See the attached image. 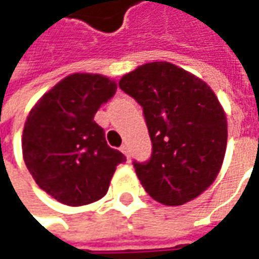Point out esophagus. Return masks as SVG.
Returning a JSON list of instances; mask_svg holds the SVG:
<instances>
[{
    "mask_svg": "<svg viewBox=\"0 0 259 259\" xmlns=\"http://www.w3.org/2000/svg\"><path fill=\"white\" fill-rule=\"evenodd\" d=\"M120 151L127 157V160H129V148H127V145H123L121 148H120Z\"/></svg>",
    "mask_w": 259,
    "mask_h": 259,
    "instance_id": "34e87169",
    "label": "esophagus"
}]
</instances>
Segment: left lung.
I'll return each mask as SVG.
<instances>
[{
  "label": "left lung",
  "mask_w": 259,
  "mask_h": 259,
  "mask_svg": "<svg viewBox=\"0 0 259 259\" xmlns=\"http://www.w3.org/2000/svg\"><path fill=\"white\" fill-rule=\"evenodd\" d=\"M118 86L142 107L152 142L151 158L133 161L151 198L182 205L211 186L227 145V120L212 89L171 63H148Z\"/></svg>",
  "instance_id": "8db88e82"
}]
</instances>
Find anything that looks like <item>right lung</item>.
<instances>
[{"instance_id": "obj_1", "label": "right lung", "mask_w": 259, "mask_h": 259, "mask_svg": "<svg viewBox=\"0 0 259 259\" xmlns=\"http://www.w3.org/2000/svg\"><path fill=\"white\" fill-rule=\"evenodd\" d=\"M117 84L101 74L76 73L54 86L26 118L24 164L36 185L58 202L79 206L105 196L126 157L110 148L94 117Z\"/></svg>"}]
</instances>
